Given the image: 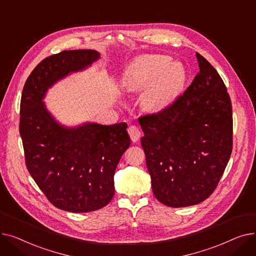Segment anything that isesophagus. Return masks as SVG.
<instances>
[{
    "label": "esophagus",
    "mask_w": 256,
    "mask_h": 256,
    "mask_svg": "<svg viewBox=\"0 0 256 256\" xmlns=\"http://www.w3.org/2000/svg\"><path fill=\"white\" fill-rule=\"evenodd\" d=\"M128 135H130L132 142H138L139 141V139L141 137V130H139V128H137L135 126H130L128 128Z\"/></svg>",
    "instance_id": "esophagus-1"
}]
</instances>
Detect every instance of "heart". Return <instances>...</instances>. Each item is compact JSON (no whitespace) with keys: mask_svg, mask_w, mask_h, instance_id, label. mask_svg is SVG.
I'll use <instances>...</instances> for the list:
<instances>
[{"mask_svg":"<svg viewBox=\"0 0 256 256\" xmlns=\"http://www.w3.org/2000/svg\"><path fill=\"white\" fill-rule=\"evenodd\" d=\"M186 80L184 68L164 55H146L132 64L124 76V88L143 93L142 102L152 113L169 108L180 93Z\"/></svg>","mask_w":256,"mask_h":256,"instance_id":"1","label":"heart"}]
</instances>
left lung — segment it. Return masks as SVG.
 I'll list each match as a JSON object with an SVG mask.
<instances>
[{
    "label": "left lung",
    "mask_w": 256,
    "mask_h": 256,
    "mask_svg": "<svg viewBox=\"0 0 256 256\" xmlns=\"http://www.w3.org/2000/svg\"><path fill=\"white\" fill-rule=\"evenodd\" d=\"M196 57L200 72L182 96L163 112L139 118L154 194L170 208L210 197L232 150L230 98L212 64Z\"/></svg>",
    "instance_id": "left-lung-1"
}]
</instances>
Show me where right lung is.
Here are the masks:
<instances>
[{"instance_id": "right-lung-1", "label": "right lung", "mask_w": 256, "mask_h": 256, "mask_svg": "<svg viewBox=\"0 0 256 256\" xmlns=\"http://www.w3.org/2000/svg\"><path fill=\"white\" fill-rule=\"evenodd\" d=\"M100 58L94 50H63L40 62L20 100V132L31 176L56 208L72 212L100 210L114 196V174L130 145L128 124L86 121L62 124L44 100L50 88L84 72Z\"/></svg>"}]
</instances>
